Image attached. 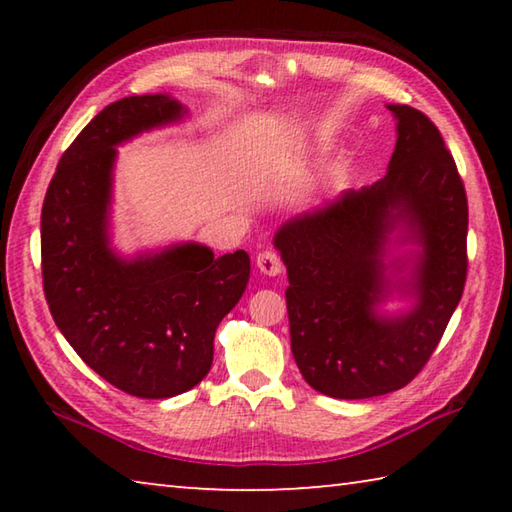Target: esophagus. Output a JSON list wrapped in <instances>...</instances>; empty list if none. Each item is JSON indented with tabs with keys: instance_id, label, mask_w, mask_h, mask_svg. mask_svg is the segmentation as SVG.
<instances>
[{
	"instance_id": "34e87169",
	"label": "esophagus",
	"mask_w": 512,
	"mask_h": 512,
	"mask_svg": "<svg viewBox=\"0 0 512 512\" xmlns=\"http://www.w3.org/2000/svg\"><path fill=\"white\" fill-rule=\"evenodd\" d=\"M257 268H259V273H264V275H280L284 264L275 250H262V253L257 255Z\"/></svg>"
}]
</instances>
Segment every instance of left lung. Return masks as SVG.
<instances>
[{
	"mask_svg": "<svg viewBox=\"0 0 512 512\" xmlns=\"http://www.w3.org/2000/svg\"><path fill=\"white\" fill-rule=\"evenodd\" d=\"M397 144L388 173L361 192L289 221L275 235L289 273L291 352L311 388L339 400L400 391L427 366L463 296L467 196L436 124L388 106ZM397 222L421 241L416 307L374 314L383 299V244Z\"/></svg>",
	"mask_w": 512,
	"mask_h": 512,
	"instance_id": "obj_1",
	"label": "left lung"
}]
</instances>
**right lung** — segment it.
Instances as JSON below:
<instances>
[{
    "label": "right lung",
    "instance_id": "1",
    "mask_svg": "<svg viewBox=\"0 0 512 512\" xmlns=\"http://www.w3.org/2000/svg\"><path fill=\"white\" fill-rule=\"evenodd\" d=\"M167 94L103 108L60 158L40 221L42 287L67 343L119 391L164 400L212 368L214 332L250 275L246 250L183 244L133 262L108 246L115 146L183 117Z\"/></svg>",
    "mask_w": 512,
    "mask_h": 512
}]
</instances>
